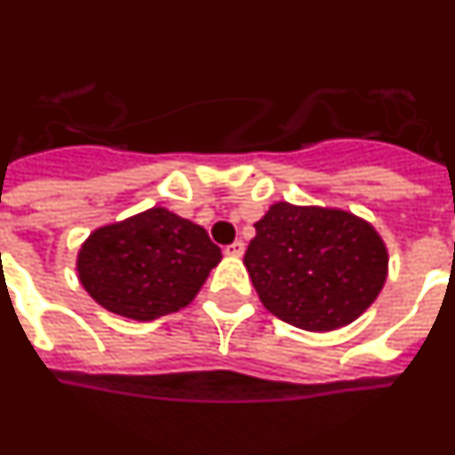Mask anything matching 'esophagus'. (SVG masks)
<instances>
[{
  "label": "esophagus",
  "instance_id": "obj_1",
  "mask_svg": "<svg viewBox=\"0 0 455 455\" xmlns=\"http://www.w3.org/2000/svg\"><path fill=\"white\" fill-rule=\"evenodd\" d=\"M224 254H228V257H243V254H245V243H243V240H235V243L224 247Z\"/></svg>",
  "mask_w": 455,
  "mask_h": 455
}]
</instances>
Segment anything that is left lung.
<instances>
[{
	"instance_id": "1",
	"label": "left lung",
	"mask_w": 455,
	"mask_h": 455,
	"mask_svg": "<svg viewBox=\"0 0 455 455\" xmlns=\"http://www.w3.org/2000/svg\"><path fill=\"white\" fill-rule=\"evenodd\" d=\"M254 228L243 263L261 303L291 326H347L387 280V247L368 221L345 210L275 204Z\"/></svg>"
}]
</instances>
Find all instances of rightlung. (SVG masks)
Wrapping results in <instances>:
<instances>
[{
  "mask_svg": "<svg viewBox=\"0 0 455 455\" xmlns=\"http://www.w3.org/2000/svg\"><path fill=\"white\" fill-rule=\"evenodd\" d=\"M221 250L204 227L164 208L97 228L78 254V275L106 310L150 322L192 303Z\"/></svg>",
  "mask_w": 455,
  "mask_h": 455,
  "instance_id": "1",
  "label": "right lung"
}]
</instances>
